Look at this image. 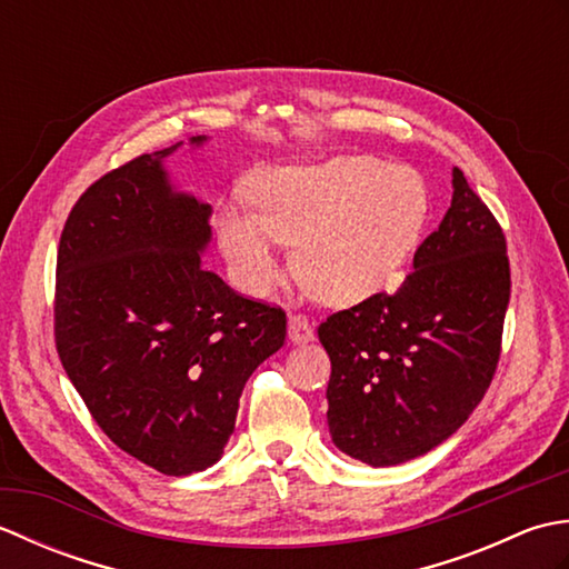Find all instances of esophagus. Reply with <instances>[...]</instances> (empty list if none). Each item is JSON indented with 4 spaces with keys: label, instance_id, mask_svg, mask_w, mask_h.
I'll return each mask as SVG.
<instances>
[{
    "label": "esophagus",
    "instance_id": "34e87169",
    "mask_svg": "<svg viewBox=\"0 0 569 569\" xmlns=\"http://www.w3.org/2000/svg\"><path fill=\"white\" fill-rule=\"evenodd\" d=\"M312 325L308 322L306 316H291L288 318V340L293 345H306L312 342Z\"/></svg>",
    "mask_w": 569,
    "mask_h": 569
}]
</instances>
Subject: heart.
<instances>
[{"instance_id":"obj_1","label":"heart","mask_w":569,"mask_h":569,"mask_svg":"<svg viewBox=\"0 0 569 569\" xmlns=\"http://www.w3.org/2000/svg\"><path fill=\"white\" fill-rule=\"evenodd\" d=\"M259 212L227 204L217 237L234 281L263 296L286 273V244L322 303L355 306L389 286L428 220L418 171L377 156H337L263 173L251 188Z\"/></svg>"}]
</instances>
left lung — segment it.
Listing matches in <instances>:
<instances>
[{"label":"left lung","instance_id":"8db88e82","mask_svg":"<svg viewBox=\"0 0 569 569\" xmlns=\"http://www.w3.org/2000/svg\"><path fill=\"white\" fill-rule=\"evenodd\" d=\"M511 296L497 217L452 168V204L396 293H377L318 328L332 373V442L371 467L430 452L485 398Z\"/></svg>","mask_w":569,"mask_h":569}]
</instances>
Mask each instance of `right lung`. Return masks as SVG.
Instances as JSON below:
<instances>
[{
    "label": "right lung",
    "mask_w": 569,
    "mask_h": 569,
    "mask_svg": "<svg viewBox=\"0 0 569 569\" xmlns=\"http://www.w3.org/2000/svg\"><path fill=\"white\" fill-rule=\"evenodd\" d=\"M180 143L82 192L60 234L53 306L58 357L94 422L168 477L222 457L247 379L286 342L281 308L202 269L212 208L163 168Z\"/></svg>",
    "instance_id": "obj_1"
}]
</instances>
